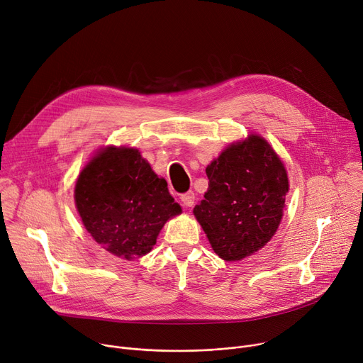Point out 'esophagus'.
Wrapping results in <instances>:
<instances>
[{
    "label": "esophagus",
    "mask_w": 363,
    "mask_h": 363,
    "mask_svg": "<svg viewBox=\"0 0 363 363\" xmlns=\"http://www.w3.org/2000/svg\"><path fill=\"white\" fill-rule=\"evenodd\" d=\"M179 200H181L182 207H192L194 203H195V194L192 191H189L186 194H182Z\"/></svg>",
    "instance_id": "obj_1"
}]
</instances>
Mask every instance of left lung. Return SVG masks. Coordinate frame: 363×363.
<instances>
[{
    "label": "left lung",
    "instance_id": "left-lung-1",
    "mask_svg": "<svg viewBox=\"0 0 363 363\" xmlns=\"http://www.w3.org/2000/svg\"><path fill=\"white\" fill-rule=\"evenodd\" d=\"M208 189L194 214L213 250L240 260L265 246L281 223L288 192L284 163L257 135L230 145L207 169Z\"/></svg>",
    "mask_w": 363,
    "mask_h": 363
}]
</instances>
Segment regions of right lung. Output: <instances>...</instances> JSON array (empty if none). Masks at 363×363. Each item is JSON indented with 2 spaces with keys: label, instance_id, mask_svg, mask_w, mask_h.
Wrapping results in <instances>:
<instances>
[{
  "label": "right lung",
  "instance_id": "obj_1",
  "mask_svg": "<svg viewBox=\"0 0 363 363\" xmlns=\"http://www.w3.org/2000/svg\"><path fill=\"white\" fill-rule=\"evenodd\" d=\"M75 204L96 243L127 260L152 250L168 218L181 213L164 179L131 147H107L82 169Z\"/></svg>",
  "mask_w": 363,
  "mask_h": 363
}]
</instances>
